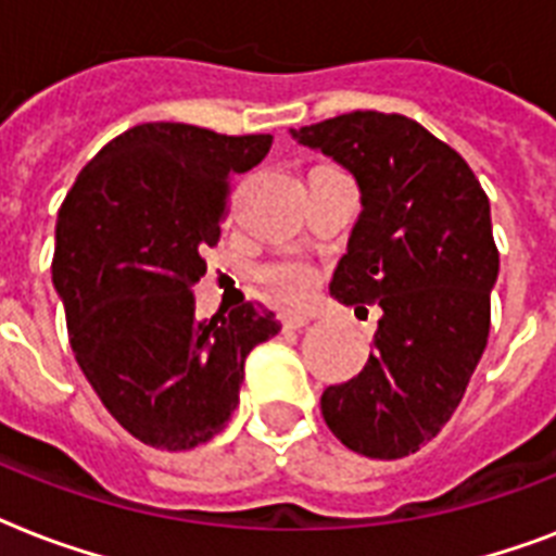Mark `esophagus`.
<instances>
[{
  "instance_id": "1",
  "label": "esophagus",
  "mask_w": 556,
  "mask_h": 556,
  "mask_svg": "<svg viewBox=\"0 0 556 556\" xmlns=\"http://www.w3.org/2000/svg\"><path fill=\"white\" fill-rule=\"evenodd\" d=\"M279 320H282V326H286V329H303V326H308V323H312V314L282 312L279 314Z\"/></svg>"
}]
</instances>
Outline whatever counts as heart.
Masks as SVG:
<instances>
[{"label":"heart","instance_id":"b5f03b06","mask_svg":"<svg viewBox=\"0 0 556 556\" xmlns=\"http://www.w3.org/2000/svg\"><path fill=\"white\" fill-rule=\"evenodd\" d=\"M262 279L270 291H277L286 300H300L312 291L314 270L300 260H279L262 270Z\"/></svg>","mask_w":556,"mask_h":556}]
</instances>
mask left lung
Returning <instances> with one entry per match:
<instances>
[{
	"instance_id": "8db88e82",
	"label": "left lung",
	"mask_w": 556,
	"mask_h": 556,
	"mask_svg": "<svg viewBox=\"0 0 556 556\" xmlns=\"http://www.w3.org/2000/svg\"><path fill=\"white\" fill-rule=\"evenodd\" d=\"M291 138L361 190L331 296L383 312L364 371L323 392V418L361 456L404 458L456 413L488 346L500 277L491 201L456 150L404 115L349 112Z\"/></svg>"
}]
</instances>
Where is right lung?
I'll use <instances>...</instances> for the list:
<instances>
[{
	"instance_id": "right-lung-1",
	"label": "right lung",
	"mask_w": 556,
	"mask_h": 556,
	"mask_svg": "<svg viewBox=\"0 0 556 556\" xmlns=\"http://www.w3.org/2000/svg\"><path fill=\"white\" fill-rule=\"evenodd\" d=\"M270 135L141 124L83 167L56 216L51 277L72 352L109 413L159 450H192L239 404L244 357L279 331L244 303L195 317L230 178L268 155Z\"/></svg>"
}]
</instances>
